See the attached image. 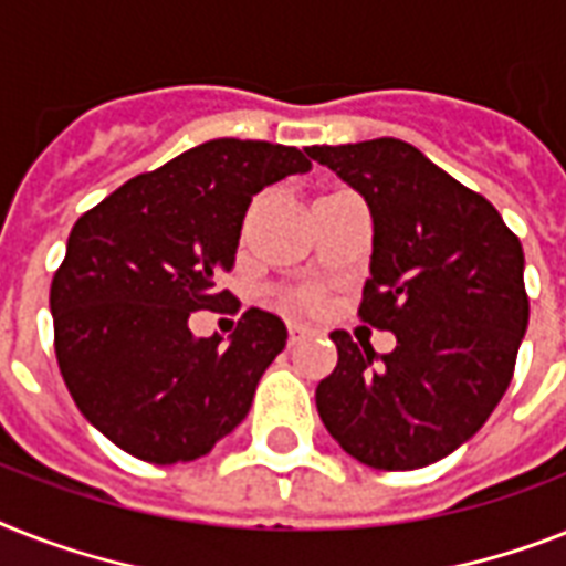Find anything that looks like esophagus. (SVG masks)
<instances>
[{
	"label": "esophagus",
	"mask_w": 566,
	"mask_h": 566,
	"mask_svg": "<svg viewBox=\"0 0 566 566\" xmlns=\"http://www.w3.org/2000/svg\"><path fill=\"white\" fill-rule=\"evenodd\" d=\"M287 334H291V343L296 346L298 339H305L307 334H311V328H307V325H302V323H291V325H287Z\"/></svg>",
	"instance_id": "1"
}]
</instances>
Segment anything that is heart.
<instances>
[{"mask_svg":"<svg viewBox=\"0 0 566 566\" xmlns=\"http://www.w3.org/2000/svg\"><path fill=\"white\" fill-rule=\"evenodd\" d=\"M305 302H307V305H311V298H305Z\"/></svg>","mask_w":566,"mask_h":566,"instance_id":"b5f03b06","label":"heart"}]
</instances>
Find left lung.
<instances>
[{"label":"left lung","mask_w":566,"mask_h":566,"mask_svg":"<svg viewBox=\"0 0 566 566\" xmlns=\"http://www.w3.org/2000/svg\"><path fill=\"white\" fill-rule=\"evenodd\" d=\"M307 156L371 211L360 319L392 331L375 355L331 331L337 366L316 410L348 457L380 471L439 462L480 430L512 384L530 325L523 247L482 195L401 139L314 145Z\"/></svg>","instance_id":"left-lung-1"}]
</instances>
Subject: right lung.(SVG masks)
Masks as SVG:
<instances>
[{
	"mask_svg": "<svg viewBox=\"0 0 566 566\" xmlns=\"http://www.w3.org/2000/svg\"><path fill=\"white\" fill-rule=\"evenodd\" d=\"M311 159L273 142L211 139L127 179L69 232L52 279L54 352L77 410L130 457L174 465L206 457L252 407L287 343L275 314L250 307L229 346L197 339L195 311L232 302L252 195Z\"/></svg>",
	"mask_w": 566,
	"mask_h": 566,
	"instance_id": "add662e5",
	"label": "right lung"
}]
</instances>
